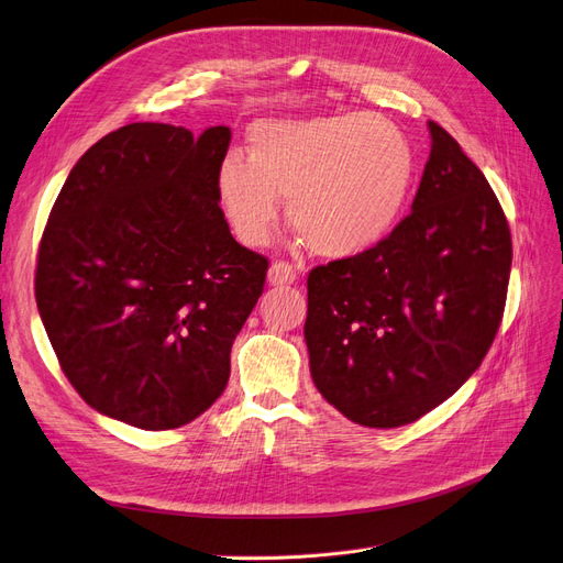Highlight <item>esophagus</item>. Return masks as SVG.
<instances>
[{
  "instance_id": "esophagus-1",
  "label": "esophagus",
  "mask_w": 563,
  "mask_h": 563,
  "mask_svg": "<svg viewBox=\"0 0 563 563\" xmlns=\"http://www.w3.org/2000/svg\"><path fill=\"white\" fill-rule=\"evenodd\" d=\"M296 279H298L296 269H294V265H288V263H272L269 269H267V282L272 286H288V284H294Z\"/></svg>"
}]
</instances>
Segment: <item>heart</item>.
<instances>
[{
    "label": "heart",
    "instance_id": "obj_1",
    "mask_svg": "<svg viewBox=\"0 0 563 563\" xmlns=\"http://www.w3.org/2000/svg\"><path fill=\"white\" fill-rule=\"evenodd\" d=\"M416 176V155L389 119L333 112L263 119L246 139V162L216 174L220 209L236 240L265 246L288 220L323 258H356L397 230Z\"/></svg>",
    "mask_w": 563,
    "mask_h": 563
}]
</instances>
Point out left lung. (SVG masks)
I'll list each match as a JSON object with an SVG mask.
<instances>
[{"instance_id": "8db88e82", "label": "left lung", "mask_w": 563, "mask_h": 563, "mask_svg": "<svg viewBox=\"0 0 563 563\" xmlns=\"http://www.w3.org/2000/svg\"><path fill=\"white\" fill-rule=\"evenodd\" d=\"M387 240L308 277L305 343L321 397L364 428L430 413L479 368L498 333L512 236L488 180L449 131Z\"/></svg>"}]
</instances>
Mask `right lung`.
I'll return each instance as SVG.
<instances>
[{
  "label": "right lung",
  "instance_id": "right-lung-1",
  "mask_svg": "<svg viewBox=\"0 0 563 563\" xmlns=\"http://www.w3.org/2000/svg\"><path fill=\"white\" fill-rule=\"evenodd\" d=\"M232 131L108 133L73 166L40 244L35 296L60 368L98 413L174 430L223 395L267 261L234 242L216 174Z\"/></svg>",
  "mask_w": 563,
  "mask_h": 563
}]
</instances>
